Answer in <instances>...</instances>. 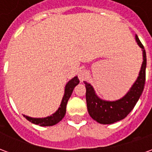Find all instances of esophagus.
Segmentation results:
<instances>
[{"label": "esophagus", "instance_id": "1", "mask_svg": "<svg viewBox=\"0 0 152 152\" xmlns=\"http://www.w3.org/2000/svg\"><path fill=\"white\" fill-rule=\"evenodd\" d=\"M88 76H89V73L86 70H81L80 71L79 74H78V77H79L80 80L83 82L84 80H86L87 78H88Z\"/></svg>", "mask_w": 152, "mask_h": 152}]
</instances>
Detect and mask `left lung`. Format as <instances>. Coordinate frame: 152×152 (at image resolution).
I'll return each instance as SVG.
<instances>
[{"label": "left lung", "mask_w": 152, "mask_h": 152, "mask_svg": "<svg viewBox=\"0 0 152 152\" xmlns=\"http://www.w3.org/2000/svg\"><path fill=\"white\" fill-rule=\"evenodd\" d=\"M137 45L142 49L143 62L137 80L131 87L129 91L122 99L117 101H104L97 97L90 84L84 81L86 88V102L89 115L100 124H109L123 120L134 109L143 91L146 80L147 56L144 46L136 35Z\"/></svg>", "instance_id": "obj_1"}]
</instances>
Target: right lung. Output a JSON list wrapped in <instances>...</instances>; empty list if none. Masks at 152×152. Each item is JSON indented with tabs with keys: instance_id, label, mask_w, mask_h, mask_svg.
<instances>
[{
	"instance_id": "right-lung-1",
	"label": "right lung",
	"mask_w": 152,
	"mask_h": 152,
	"mask_svg": "<svg viewBox=\"0 0 152 152\" xmlns=\"http://www.w3.org/2000/svg\"><path fill=\"white\" fill-rule=\"evenodd\" d=\"M79 82L80 80L77 76H75L73 79L68 81L65 87V93H64V96H63V100L61 102L60 107L58 109V111L55 113L51 115L50 116L45 118H31L25 115H23V116L30 122L35 124H39L40 126H51V125L56 124L64 117V115L66 114V103L72 94L73 89L79 84Z\"/></svg>"
}]
</instances>
